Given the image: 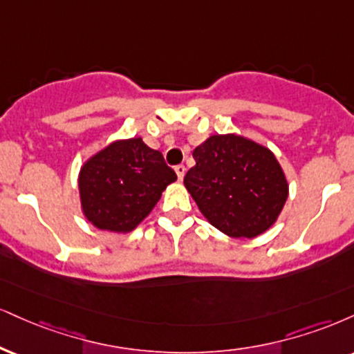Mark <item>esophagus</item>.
Segmentation results:
<instances>
[{"label": "esophagus", "mask_w": 354, "mask_h": 354, "mask_svg": "<svg viewBox=\"0 0 354 354\" xmlns=\"http://www.w3.org/2000/svg\"><path fill=\"white\" fill-rule=\"evenodd\" d=\"M174 171H176V174H178V180H183V178H185V173H186V168H185V165H176L174 166Z\"/></svg>", "instance_id": "esophagus-1"}]
</instances>
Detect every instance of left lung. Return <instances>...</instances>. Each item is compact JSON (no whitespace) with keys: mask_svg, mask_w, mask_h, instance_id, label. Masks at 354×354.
<instances>
[{"mask_svg":"<svg viewBox=\"0 0 354 354\" xmlns=\"http://www.w3.org/2000/svg\"><path fill=\"white\" fill-rule=\"evenodd\" d=\"M193 158L185 186L214 227L231 237H255L275 223L288 185L270 150L237 135H212Z\"/></svg>","mask_w":354,"mask_h":354,"instance_id":"left-lung-1","label":"left lung"}]
</instances>
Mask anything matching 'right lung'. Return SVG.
I'll return each instance as SVG.
<instances>
[{"mask_svg": "<svg viewBox=\"0 0 354 354\" xmlns=\"http://www.w3.org/2000/svg\"><path fill=\"white\" fill-rule=\"evenodd\" d=\"M176 173L142 138L120 140L92 156L79 174L85 218L99 229L130 232L150 214Z\"/></svg>", "mask_w": 354, "mask_h": 354, "instance_id": "right-lung-1", "label": "right lung"}]
</instances>
